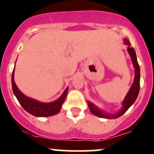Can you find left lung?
<instances>
[{"instance_id":"left-lung-1","label":"left lung","mask_w":154,"mask_h":154,"mask_svg":"<svg viewBox=\"0 0 154 154\" xmlns=\"http://www.w3.org/2000/svg\"><path fill=\"white\" fill-rule=\"evenodd\" d=\"M124 43L125 44L128 46V51L129 54H130L131 57L133 65H134V69H135V77H134V82H133L130 90L128 92L127 95H126L125 97L123 102L122 103V108L119 110V112H116V114H108V113H106L105 111H102L100 108H98L97 106H95L94 105L93 103H91L90 101H87L91 112L94 115L99 116V117L106 118V119H116V118L119 117V116H122L125 112H126V111L134 104L135 100H137V97H138L140 88V66H139L138 62H137L135 50H134V48L131 47V46L130 41H129L128 39L125 38Z\"/></svg>"}]
</instances>
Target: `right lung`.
Listing matches in <instances>:
<instances>
[{
	"mask_svg": "<svg viewBox=\"0 0 154 154\" xmlns=\"http://www.w3.org/2000/svg\"><path fill=\"white\" fill-rule=\"evenodd\" d=\"M14 69H13L12 74L13 93L15 95L16 98L17 99V100L23 108H24V110H26L27 112L32 114V115L35 116H41V117L55 115L60 112L63 103L65 99L67 96L69 87L66 88L63 94L55 101L47 103H41V102H39L36 100L28 97L18 89L14 80Z\"/></svg>",
	"mask_w": 154,
	"mask_h": 154,
	"instance_id": "right-lung-1",
	"label": "right lung"
}]
</instances>
